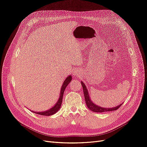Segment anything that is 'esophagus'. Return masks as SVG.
Returning a JSON list of instances; mask_svg holds the SVG:
<instances>
[{
  "label": "esophagus",
  "instance_id": "obj_1",
  "mask_svg": "<svg viewBox=\"0 0 147 147\" xmlns=\"http://www.w3.org/2000/svg\"><path fill=\"white\" fill-rule=\"evenodd\" d=\"M79 74V72L78 71H75L74 72V73H73V75H74V76H78Z\"/></svg>",
  "mask_w": 147,
  "mask_h": 147
}]
</instances>
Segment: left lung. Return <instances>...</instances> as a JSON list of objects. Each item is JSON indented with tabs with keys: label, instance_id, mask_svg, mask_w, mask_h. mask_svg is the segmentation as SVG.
<instances>
[{
	"label": "left lung",
	"instance_id": "8db88e82",
	"mask_svg": "<svg viewBox=\"0 0 147 147\" xmlns=\"http://www.w3.org/2000/svg\"><path fill=\"white\" fill-rule=\"evenodd\" d=\"M81 84L82 85L83 89H84V97L85 99V103L87 105V107L89 110H91L93 112H109V111H116L117 110L118 108L122 105V104H121L118 105L117 107H112V108H104V107H100L95 104H94L92 100L90 99V97H89V93L88 91V89L85 85L84 84V82L82 81L81 82Z\"/></svg>",
	"mask_w": 147,
	"mask_h": 147
}]
</instances>
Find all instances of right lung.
<instances>
[{"label":"right lung","mask_w":147,"mask_h":147,"mask_svg":"<svg viewBox=\"0 0 147 147\" xmlns=\"http://www.w3.org/2000/svg\"><path fill=\"white\" fill-rule=\"evenodd\" d=\"M72 80V77L71 76V75L68 76V77L66 78V79L63 82V84L62 86L61 89V93H60V96L59 98L58 101H57V103H56V105L53 107L51 108V109L44 111V112H34V111H32L33 112H35L36 114H39L41 115H44V116H50V115H52L55 114V113H56L58 111V110L60 109V107L61 106V104L62 102V98H63V92H64L65 89L66 88V87L67 86V85L69 84V83L71 82V80Z\"/></svg>","instance_id":"1"}]
</instances>
